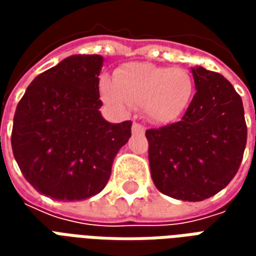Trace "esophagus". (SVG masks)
Here are the masks:
<instances>
[{
  "instance_id": "34e87169",
  "label": "esophagus",
  "mask_w": 256,
  "mask_h": 256,
  "mask_svg": "<svg viewBox=\"0 0 256 256\" xmlns=\"http://www.w3.org/2000/svg\"><path fill=\"white\" fill-rule=\"evenodd\" d=\"M132 132H133V134H136V136H141V134L145 133V128L144 126H141L140 123H133V126H132Z\"/></svg>"
}]
</instances>
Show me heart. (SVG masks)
Returning <instances> with one entry per match:
<instances>
[{"label": "heart", "instance_id": "obj_1", "mask_svg": "<svg viewBox=\"0 0 256 256\" xmlns=\"http://www.w3.org/2000/svg\"><path fill=\"white\" fill-rule=\"evenodd\" d=\"M102 100L119 112L144 106L145 115L158 124L181 118L190 106L194 80L188 70L130 63L118 70L115 82L102 79Z\"/></svg>", "mask_w": 256, "mask_h": 256}]
</instances>
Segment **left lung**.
<instances>
[{
    "label": "left lung",
    "mask_w": 256,
    "mask_h": 256,
    "mask_svg": "<svg viewBox=\"0 0 256 256\" xmlns=\"http://www.w3.org/2000/svg\"><path fill=\"white\" fill-rule=\"evenodd\" d=\"M196 94L177 123L146 130L152 181L162 193L202 202L236 176L247 144L242 97L220 74L192 67Z\"/></svg>",
    "instance_id": "8db88e82"
}]
</instances>
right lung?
<instances>
[{"label": "right lung", "mask_w": 256, "mask_h": 256, "mask_svg": "<svg viewBox=\"0 0 256 256\" xmlns=\"http://www.w3.org/2000/svg\"><path fill=\"white\" fill-rule=\"evenodd\" d=\"M100 54H72L40 74L18 104L12 150L38 192L63 202L100 193L114 158L132 137V122L110 123L102 106Z\"/></svg>", "instance_id": "obj_1"}]
</instances>
